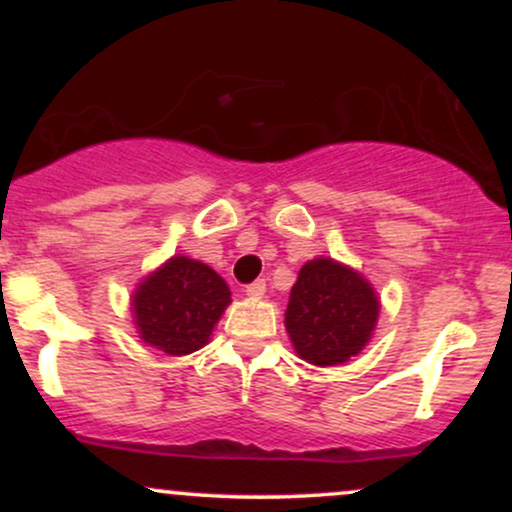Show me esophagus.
I'll return each instance as SVG.
<instances>
[{
    "label": "esophagus",
    "instance_id": "obj_1",
    "mask_svg": "<svg viewBox=\"0 0 512 512\" xmlns=\"http://www.w3.org/2000/svg\"><path fill=\"white\" fill-rule=\"evenodd\" d=\"M264 291H267V281H264V279L252 281V284L248 286V289H245V293H248L250 298H262V296H264Z\"/></svg>",
    "mask_w": 512,
    "mask_h": 512
}]
</instances>
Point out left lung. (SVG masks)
<instances>
[{
    "mask_svg": "<svg viewBox=\"0 0 512 512\" xmlns=\"http://www.w3.org/2000/svg\"><path fill=\"white\" fill-rule=\"evenodd\" d=\"M380 298L356 269L317 257L305 262L291 289L286 332L313 366H342L373 337Z\"/></svg>",
    "mask_w": 512,
    "mask_h": 512,
    "instance_id": "obj_1",
    "label": "left lung"
}]
</instances>
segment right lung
Returning a JSON list of instances; mask_svg holds the SVG:
<instances>
[{
    "mask_svg": "<svg viewBox=\"0 0 512 512\" xmlns=\"http://www.w3.org/2000/svg\"><path fill=\"white\" fill-rule=\"evenodd\" d=\"M228 303L231 291L214 269L175 255L134 291V325L144 344L166 356H185L209 342Z\"/></svg>",
    "mask_w": 512,
    "mask_h": 512,
    "instance_id": "1",
    "label": "right lung"
}]
</instances>
